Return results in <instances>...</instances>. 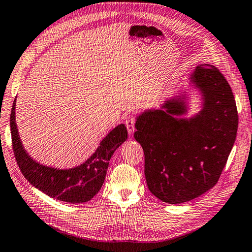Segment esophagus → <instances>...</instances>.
Wrapping results in <instances>:
<instances>
[{"label":"esophagus","instance_id":"1","mask_svg":"<svg viewBox=\"0 0 252 252\" xmlns=\"http://www.w3.org/2000/svg\"><path fill=\"white\" fill-rule=\"evenodd\" d=\"M126 129H127V132H129V134H132V133L135 130V119L134 118H133L132 116H127L126 118Z\"/></svg>","mask_w":252,"mask_h":252}]
</instances>
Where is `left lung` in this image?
<instances>
[{"label": "left lung", "mask_w": 252, "mask_h": 252, "mask_svg": "<svg viewBox=\"0 0 252 252\" xmlns=\"http://www.w3.org/2000/svg\"><path fill=\"white\" fill-rule=\"evenodd\" d=\"M188 85L135 119L134 139L145 155L150 191L169 204L193 200L213 188L233 149L238 127L235 98L227 81L213 65L196 66ZM201 109L186 118L190 92Z\"/></svg>", "instance_id": "8db88e82"}]
</instances>
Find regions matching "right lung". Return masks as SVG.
Wrapping results in <instances>:
<instances>
[{
  "label": "right lung",
  "instance_id": "1",
  "mask_svg": "<svg viewBox=\"0 0 252 252\" xmlns=\"http://www.w3.org/2000/svg\"><path fill=\"white\" fill-rule=\"evenodd\" d=\"M15 108L16 99L9 118L14 154L19 169L29 184L50 198L67 203H84L92 200L101 189L112 154L127 139L126 126L121 123L112 129L100 141L90 158L81 165L60 169L40 164L24 149L16 125Z\"/></svg>",
  "mask_w": 252,
  "mask_h": 252
}]
</instances>
